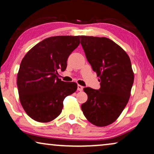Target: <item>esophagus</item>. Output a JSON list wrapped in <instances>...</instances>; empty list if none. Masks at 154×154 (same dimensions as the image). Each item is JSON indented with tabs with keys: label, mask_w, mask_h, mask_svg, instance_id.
<instances>
[{
	"label": "esophagus",
	"mask_w": 154,
	"mask_h": 154,
	"mask_svg": "<svg viewBox=\"0 0 154 154\" xmlns=\"http://www.w3.org/2000/svg\"><path fill=\"white\" fill-rule=\"evenodd\" d=\"M78 90H79V91H82V90H83V86H82V85H78Z\"/></svg>",
	"instance_id": "obj_1"
}]
</instances>
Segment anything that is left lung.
I'll list each match as a JSON object with an SVG mask.
<instances>
[{"instance_id":"1","label":"left lung","mask_w":154,"mask_h":154,"mask_svg":"<svg viewBox=\"0 0 154 154\" xmlns=\"http://www.w3.org/2000/svg\"><path fill=\"white\" fill-rule=\"evenodd\" d=\"M81 43L92 70L100 78V88H84L87 102L81 109L88 121L98 127L113 123L129 101L134 73L129 56L105 37L81 35Z\"/></svg>"}]
</instances>
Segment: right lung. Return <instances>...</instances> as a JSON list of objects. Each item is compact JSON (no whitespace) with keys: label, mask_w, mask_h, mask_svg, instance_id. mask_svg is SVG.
<instances>
[{"label":"right lung","mask_w":154,"mask_h":154,"mask_svg":"<svg viewBox=\"0 0 154 154\" xmlns=\"http://www.w3.org/2000/svg\"><path fill=\"white\" fill-rule=\"evenodd\" d=\"M80 44V35H57L44 39L26 54L17 73L21 104L35 121L48 123L62 112L63 101L77 90L74 82L58 79L70 54Z\"/></svg>","instance_id":"obj_1"}]
</instances>
